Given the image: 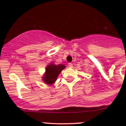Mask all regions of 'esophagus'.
Masks as SVG:
<instances>
[{"instance_id": "1", "label": "esophagus", "mask_w": 126, "mask_h": 126, "mask_svg": "<svg viewBox=\"0 0 126 126\" xmlns=\"http://www.w3.org/2000/svg\"><path fill=\"white\" fill-rule=\"evenodd\" d=\"M68 66H69V68H72V66H72V63H68Z\"/></svg>"}]
</instances>
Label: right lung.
Instances as JSON below:
<instances>
[{
	"label": "right lung",
	"instance_id": "right-lung-1",
	"mask_svg": "<svg viewBox=\"0 0 126 126\" xmlns=\"http://www.w3.org/2000/svg\"><path fill=\"white\" fill-rule=\"evenodd\" d=\"M65 68L66 66L63 64L56 65L54 63H50L46 67V71L42 77V80L47 85H51L54 84L59 74Z\"/></svg>",
	"mask_w": 126,
	"mask_h": 126
}]
</instances>
